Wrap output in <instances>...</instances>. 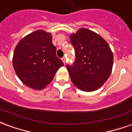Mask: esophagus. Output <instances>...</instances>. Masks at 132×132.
Returning <instances> with one entry per match:
<instances>
[{
  "label": "esophagus",
  "instance_id": "obj_1",
  "mask_svg": "<svg viewBox=\"0 0 132 132\" xmlns=\"http://www.w3.org/2000/svg\"><path fill=\"white\" fill-rule=\"evenodd\" d=\"M62 61H63V63L65 64V63H66V58L65 57L62 58Z\"/></svg>",
  "mask_w": 132,
  "mask_h": 132
}]
</instances>
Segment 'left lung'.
I'll return each mask as SVG.
<instances>
[{
	"mask_svg": "<svg viewBox=\"0 0 132 132\" xmlns=\"http://www.w3.org/2000/svg\"><path fill=\"white\" fill-rule=\"evenodd\" d=\"M70 41L76 53L74 63L67 65L72 83L82 91L99 89L108 80L113 66V53L108 43L87 28L71 34Z\"/></svg>",
	"mask_w": 132,
	"mask_h": 132,
	"instance_id": "1",
	"label": "left lung"
}]
</instances>
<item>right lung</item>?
I'll return each mask as SVG.
<instances>
[{"instance_id":"right-lung-1","label":"right lung","mask_w":132,"mask_h":132,"mask_svg":"<svg viewBox=\"0 0 132 132\" xmlns=\"http://www.w3.org/2000/svg\"><path fill=\"white\" fill-rule=\"evenodd\" d=\"M56 52L51 33L38 30L26 35L13 53V65L18 77L30 88L44 89L63 66Z\"/></svg>"}]
</instances>
